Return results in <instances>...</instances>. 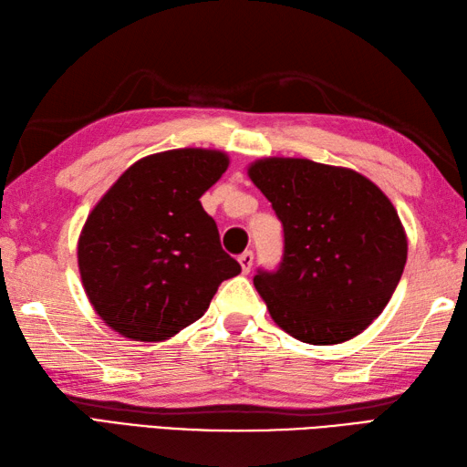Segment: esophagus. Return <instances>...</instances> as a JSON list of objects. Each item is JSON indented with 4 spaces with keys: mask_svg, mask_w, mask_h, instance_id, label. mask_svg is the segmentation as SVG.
<instances>
[{
    "mask_svg": "<svg viewBox=\"0 0 467 467\" xmlns=\"http://www.w3.org/2000/svg\"><path fill=\"white\" fill-rule=\"evenodd\" d=\"M253 251H244L241 256H239V263H241V269H243V273L246 275L251 271V266H253Z\"/></svg>",
    "mask_w": 467,
    "mask_h": 467,
    "instance_id": "34e87169",
    "label": "esophagus"
}]
</instances>
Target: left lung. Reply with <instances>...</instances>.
I'll use <instances>...</instances> for the list:
<instances>
[{
  "label": "left lung",
  "instance_id": "1",
  "mask_svg": "<svg viewBox=\"0 0 467 467\" xmlns=\"http://www.w3.org/2000/svg\"><path fill=\"white\" fill-rule=\"evenodd\" d=\"M246 172L285 233L279 269L253 279L273 321L311 345L363 333L408 261V236L389 198L351 168L306 158H261Z\"/></svg>",
  "mask_w": 467,
  "mask_h": 467
}]
</instances>
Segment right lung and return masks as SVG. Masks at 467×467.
<instances>
[{"mask_svg":"<svg viewBox=\"0 0 467 467\" xmlns=\"http://www.w3.org/2000/svg\"><path fill=\"white\" fill-rule=\"evenodd\" d=\"M226 168V152L206 148L144 156L92 208L78 266L110 329L134 341H164L201 319L218 285L241 273L201 204Z\"/></svg>","mask_w":467,"mask_h":467,"instance_id":"1","label":"right lung"}]
</instances>
